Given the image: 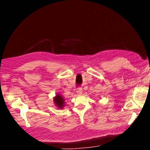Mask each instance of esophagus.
I'll return each mask as SVG.
<instances>
[{"label":"esophagus","instance_id":"esophagus-1","mask_svg":"<svg viewBox=\"0 0 150 150\" xmlns=\"http://www.w3.org/2000/svg\"><path fill=\"white\" fill-rule=\"evenodd\" d=\"M76 93L78 94V95H81V94H82V93H83V89H82V88H79L77 89Z\"/></svg>","mask_w":150,"mask_h":150}]
</instances>
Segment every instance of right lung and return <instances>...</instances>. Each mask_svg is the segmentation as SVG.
Here are the masks:
<instances>
[{
	"mask_svg": "<svg viewBox=\"0 0 150 150\" xmlns=\"http://www.w3.org/2000/svg\"><path fill=\"white\" fill-rule=\"evenodd\" d=\"M54 102L55 105L59 109H62L65 105L64 99L59 94H57L56 96L54 98Z\"/></svg>",
	"mask_w": 150,
	"mask_h": 150,
	"instance_id": "obj_1",
	"label": "right lung"
}]
</instances>
